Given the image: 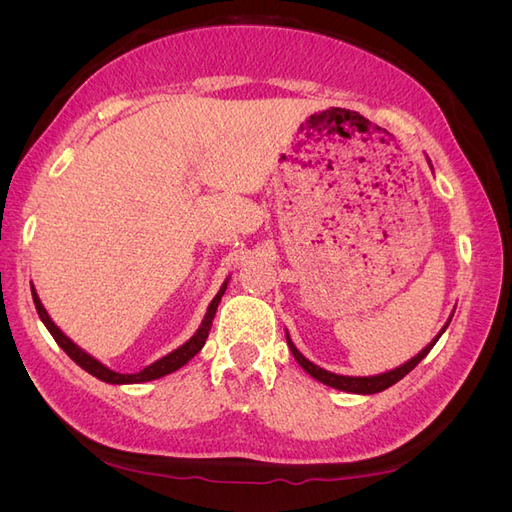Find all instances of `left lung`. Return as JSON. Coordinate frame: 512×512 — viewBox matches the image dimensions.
I'll list each match as a JSON object with an SVG mask.
<instances>
[{
	"instance_id": "1",
	"label": "left lung",
	"mask_w": 512,
	"mask_h": 512,
	"mask_svg": "<svg viewBox=\"0 0 512 512\" xmlns=\"http://www.w3.org/2000/svg\"><path fill=\"white\" fill-rule=\"evenodd\" d=\"M427 162L431 164V160H427ZM453 314H455V312H453ZM453 314L448 316L446 324L438 331V335L433 337L431 342H429L421 352H418L416 356H412L410 361H406L404 365H399V367H395V369L384 371V374H376V376H339V374H333V371L322 369V367L314 365L309 359H305V356L297 350V346L292 344V339H290L288 331H286V342H288V348H290L292 356H294V359H297V363L307 371L309 376L316 378L318 382L327 384V386H331V389H337V391L356 393V395H374V393H380V391H384V389H389V386H393L395 382H399L401 378H404L406 374H410V371L425 359V356L429 354V350H431L433 346H436V342L442 337V333L446 331L448 322H451Z\"/></svg>"
}]
</instances>
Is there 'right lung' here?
Wrapping results in <instances>:
<instances>
[{
	"instance_id": "1",
	"label": "right lung",
	"mask_w": 512,
	"mask_h": 512,
	"mask_svg": "<svg viewBox=\"0 0 512 512\" xmlns=\"http://www.w3.org/2000/svg\"><path fill=\"white\" fill-rule=\"evenodd\" d=\"M228 280H230V275L224 280L220 292L215 294L213 301L209 303L207 314H205L203 322H200V327L196 329V333L188 339V342L181 344L177 350L168 352L166 356H162V359H158L156 363H151V365L143 367L141 371H136V374H119V371H115V369H111V367H106L104 363H100V361L96 359V356H91L89 352H85L81 346H76V344L72 342V339H70L64 331H61V329L57 327V324L51 320L49 312H46L42 301H40V297H38V292H36L34 284H32V297H34L36 312H38L40 320L44 322V327L49 329V333L53 335V339L59 344V348L64 350L76 365L83 367V369L87 371V374H91V376L102 380V382H108V384H141V382H151V380H158V378H162V376L173 374V371L181 369L190 359H194V356H196L200 350H203V346H205V342H207V337H209V331H211V322H213L215 312H218V305H220V301H222V297H224V292H226Z\"/></svg>"
}]
</instances>
